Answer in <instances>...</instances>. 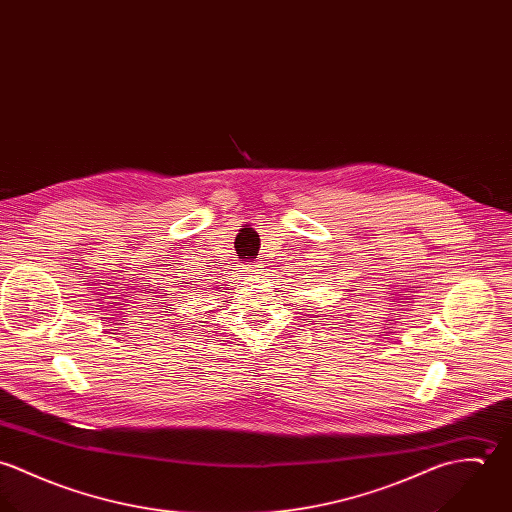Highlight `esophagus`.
Listing matches in <instances>:
<instances>
[{
    "instance_id": "esophagus-1",
    "label": "esophagus",
    "mask_w": 512,
    "mask_h": 512,
    "mask_svg": "<svg viewBox=\"0 0 512 512\" xmlns=\"http://www.w3.org/2000/svg\"><path fill=\"white\" fill-rule=\"evenodd\" d=\"M260 268H262L260 264H250V266H248V272H250V274H260Z\"/></svg>"
}]
</instances>
